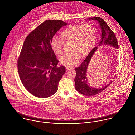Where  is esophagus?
Wrapping results in <instances>:
<instances>
[{
    "instance_id": "esophagus-1",
    "label": "esophagus",
    "mask_w": 135,
    "mask_h": 135,
    "mask_svg": "<svg viewBox=\"0 0 135 135\" xmlns=\"http://www.w3.org/2000/svg\"><path fill=\"white\" fill-rule=\"evenodd\" d=\"M66 70L68 71V70H71L73 68H71V67H67V66H66Z\"/></svg>"
}]
</instances>
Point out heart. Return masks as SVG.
<instances>
[{
    "instance_id": "obj_1",
    "label": "heart",
    "mask_w": 135,
    "mask_h": 135,
    "mask_svg": "<svg viewBox=\"0 0 135 135\" xmlns=\"http://www.w3.org/2000/svg\"><path fill=\"white\" fill-rule=\"evenodd\" d=\"M60 37L64 42H71V51L64 55L60 59L61 64L72 67L78 62L81 56H86L93 48L95 30L90 24H75L68 26L61 33ZM51 49L55 54L60 55L63 53L62 43L56 38L51 43Z\"/></svg>"
}]
</instances>
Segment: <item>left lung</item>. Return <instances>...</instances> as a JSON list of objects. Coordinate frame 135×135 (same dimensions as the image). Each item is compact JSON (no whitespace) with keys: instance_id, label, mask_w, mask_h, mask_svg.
Segmentation results:
<instances>
[{"instance_id":"1","label":"left lung","mask_w":135,"mask_h":135,"mask_svg":"<svg viewBox=\"0 0 135 135\" xmlns=\"http://www.w3.org/2000/svg\"><path fill=\"white\" fill-rule=\"evenodd\" d=\"M87 20H94L97 22L100 28L101 37L100 40L97 43V45L91 50L85 59L81 64V65L78 68L75 69L76 71V76L74 81L75 88L77 91L83 95L91 96L100 93L106 89L112 82L111 81L107 85L100 88H93L90 85L87 78V73L89 65L93 55L100 47L108 45L116 49H118L119 46L115 34L103 18L99 17H89L87 18Z\"/></svg>"}]
</instances>
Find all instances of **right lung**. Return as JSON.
Returning a JSON list of instances; mask_svg holds the SVG:
<instances>
[{
    "instance_id": "obj_1",
    "label": "right lung",
    "mask_w": 135,
    "mask_h": 135,
    "mask_svg": "<svg viewBox=\"0 0 135 135\" xmlns=\"http://www.w3.org/2000/svg\"><path fill=\"white\" fill-rule=\"evenodd\" d=\"M67 23L60 20H47L38 26L24 42L17 68L25 88L38 98H47L57 91L65 67H57L59 61L51 49L53 37Z\"/></svg>"
}]
</instances>
